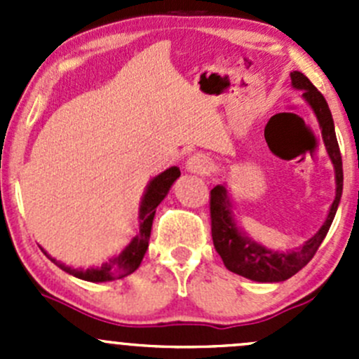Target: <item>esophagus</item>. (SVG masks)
<instances>
[{"label":"esophagus","instance_id":"esophagus-1","mask_svg":"<svg viewBox=\"0 0 359 359\" xmlns=\"http://www.w3.org/2000/svg\"><path fill=\"white\" fill-rule=\"evenodd\" d=\"M187 170L191 173H196V175H206L212 170V159L206 154H194L187 159Z\"/></svg>","mask_w":359,"mask_h":359}]
</instances>
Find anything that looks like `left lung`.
I'll return each mask as SVG.
<instances>
[{
	"mask_svg": "<svg viewBox=\"0 0 359 359\" xmlns=\"http://www.w3.org/2000/svg\"><path fill=\"white\" fill-rule=\"evenodd\" d=\"M292 85L295 88L304 90V99L309 102L313 111L316 112L318 121H320L321 133H323L325 146H327L328 154H330L332 163L335 166V179H337V194L332 203L330 213L327 217V222L321 226V229L304 243L302 248L292 250V252H271L260 245L250 241L247 236L238 231L234 224L233 215H231V201L224 186H215L210 191V222H212V240L217 253L222 259L224 266L240 276L248 278V280L260 281V283H274V281H285L292 278L293 274L299 273L304 266H307L314 253L318 252L320 245L323 243L328 229L339 206L340 196H342V156H340L339 142L335 137L334 119L332 112L328 109V104L325 97L321 95L320 90L304 76L302 72H292Z\"/></svg>",
	"mask_w": 359,
	"mask_h": 359,
	"instance_id": "8db88e82",
	"label": "left lung"
}]
</instances>
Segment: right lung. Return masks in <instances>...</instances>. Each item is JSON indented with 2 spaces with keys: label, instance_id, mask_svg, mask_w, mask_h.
<instances>
[{
  "label": "right lung",
  "instance_id": "right-lung-1",
  "mask_svg": "<svg viewBox=\"0 0 359 359\" xmlns=\"http://www.w3.org/2000/svg\"><path fill=\"white\" fill-rule=\"evenodd\" d=\"M177 177H180V170L177 168V166H172V168H168L166 172H163L161 175H158L156 179L151 180V184L147 186L146 194H144L142 205H140V231L137 233V236L130 241L128 247L123 250L118 257L111 259L109 262H106L102 267H99V269H71V267L64 266L62 262H57L55 259H52L45 250H43V252H45V255L48 257L53 264H57L60 269L72 274V276L79 278V280L99 283V281H112L128 276V274H132L133 271L140 266L144 255H146V250L149 247L151 227H153L156 206L163 201V198L166 196V193H168V189L172 187L173 180H175Z\"/></svg>",
  "mask_w": 359,
  "mask_h": 359
}]
</instances>
